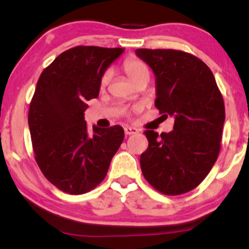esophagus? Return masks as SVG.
<instances>
[{
	"instance_id": "obj_1",
	"label": "esophagus",
	"mask_w": 249,
	"mask_h": 249,
	"mask_svg": "<svg viewBox=\"0 0 249 249\" xmlns=\"http://www.w3.org/2000/svg\"><path fill=\"white\" fill-rule=\"evenodd\" d=\"M124 132H125L126 136H129V135H133V134L139 133V129L135 127H132V126H126V127L124 128Z\"/></svg>"
}]
</instances>
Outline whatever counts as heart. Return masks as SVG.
Instances as JSON below:
<instances>
[{
    "mask_svg": "<svg viewBox=\"0 0 249 249\" xmlns=\"http://www.w3.org/2000/svg\"><path fill=\"white\" fill-rule=\"evenodd\" d=\"M124 70L125 73L127 75L129 80H131L134 84L143 77H149V72L147 66L144 62L137 58H128L124 63ZM112 77V71L107 70L105 71L104 74L101 77V86L105 88L108 84V82Z\"/></svg>",
    "mask_w": 249,
    "mask_h": 249,
    "instance_id": "obj_1",
    "label": "heart"
}]
</instances>
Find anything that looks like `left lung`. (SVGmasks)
<instances>
[{"instance_id":"1","label":"left lung","mask_w":249,"mask_h":249,"mask_svg":"<svg viewBox=\"0 0 249 249\" xmlns=\"http://www.w3.org/2000/svg\"><path fill=\"white\" fill-rule=\"evenodd\" d=\"M155 75V106L174 117L169 133L146 131L141 155L145 179L166 195H180L202 183L218 157L225 122L223 96L203 61L175 50L135 51Z\"/></svg>"}]
</instances>
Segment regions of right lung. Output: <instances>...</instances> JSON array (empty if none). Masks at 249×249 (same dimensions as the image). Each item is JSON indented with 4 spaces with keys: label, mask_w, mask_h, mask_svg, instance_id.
Segmentation results:
<instances>
[{
    "label": "right lung",
    "mask_w": 249,
    "mask_h": 249,
    "mask_svg": "<svg viewBox=\"0 0 249 249\" xmlns=\"http://www.w3.org/2000/svg\"><path fill=\"white\" fill-rule=\"evenodd\" d=\"M124 49L76 46L55 58L39 76L29 110L35 160L51 183L80 195L96 187L124 140L120 125L93 126L89 134L86 101L100 94L101 77Z\"/></svg>",
    "instance_id": "obj_1"
}]
</instances>
